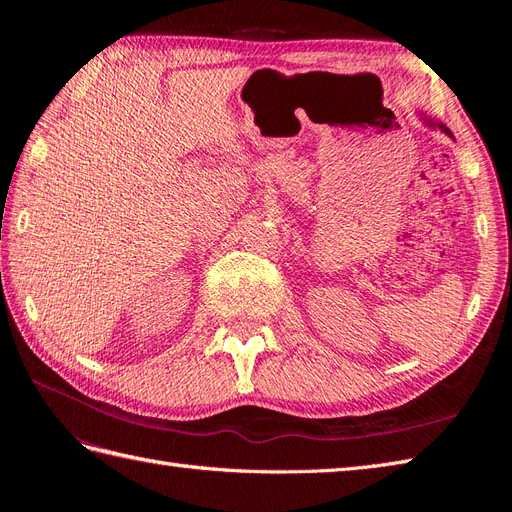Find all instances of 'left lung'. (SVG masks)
Here are the masks:
<instances>
[{"label":"left lung","mask_w":512,"mask_h":512,"mask_svg":"<svg viewBox=\"0 0 512 512\" xmlns=\"http://www.w3.org/2000/svg\"><path fill=\"white\" fill-rule=\"evenodd\" d=\"M418 115H421V119H423V123H427V126L429 128H433V130H442L446 136H451L453 138V132L451 130H448L446 126H444V123L442 121H436V119H431V117H427V115H423V113H418Z\"/></svg>","instance_id":"left-lung-1"}]
</instances>
